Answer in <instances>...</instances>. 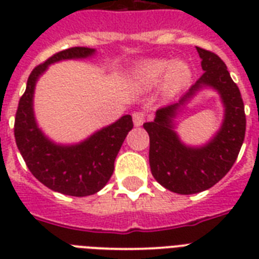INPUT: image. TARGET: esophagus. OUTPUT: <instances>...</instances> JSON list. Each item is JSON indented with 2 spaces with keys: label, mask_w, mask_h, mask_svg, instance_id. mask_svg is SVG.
<instances>
[{
  "label": "esophagus",
  "mask_w": 259,
  "mask_h": 259,
  "mask_svg": "<svg viewBox=\"0 0 259 259\" xmlns=\"http://www.w3.org/2000/svg\"><path fill=\"white\" fill-rule=\"evenodd\" d=\"M146 119V115L144 111H134L133 113V122L136 126H141Z\"/></svg>",
  "instance_id": "1"
}]
</instances>
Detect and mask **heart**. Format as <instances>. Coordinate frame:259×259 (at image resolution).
Listing matches in <instances>:
<instances>
[{"instance_id": "obj_1", "label": "heart", "mask_w": 259, "mask_h": 259, "mask_svg": "<svg viewBox=\"0 0 259 259\" xmlns=\"http://www.w3.org/2000/svg\"><path fill=\"white\" fill-rule=\"evenodd\" d=\"M192 75L191 67L184 60L153 59L142 63L134 72V84L141 89H150L162 80V90L166 95L180 91L189 82Z\"/></svg>"}]
</instances>
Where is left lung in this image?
<instances>
[{"label": "left lung", "instance_id": "left-lung-1", "mask_svg": "<svg viewBox=\"0 0 259 259\" xmlns=\"http://www.w3.org/2000/svg\"><path fill=\"white\" fill-rule=\"evenodd\" d=\"M203 75L189 91L173 105L157 110L153 122L144 123L149 134V164L156 180L180 195H192L211 188L227 175L237 160L245 140L246 115L241 91L230 76L225 62L217 54L196 47ZM211 85L225 103L222 129L203 148H187L172 132L171 118L197 89Z\"/></svg>", "mask_w": 259, "mask_h": 259}]
</instances>
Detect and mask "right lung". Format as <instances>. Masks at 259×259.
Returning <instances> with one entry per match:
<instances>
[{
    "label": "right lung",
    "mask_w": 259,
    "mask_h": 259,
    "mask_svg": "<svg viewBox=\"0 0 259 259\" xmlns=\"http://www.w3.org/2000/svg\"><path fill=\"white\" fill-rule=\"evenodd\" d=\"M94 50L72 47L52 55L30 72L25 93L18 102L14 118V138L28 169L52 191L70 196H89L101 191L114 172V161L126 136L133 129L132 115L93 134L79 145H55L36 125L32 99L36 80L51 63L64 59L87 58Z\"/></svg>",
    "instance_id": "obj_1"
}]
</instances>
